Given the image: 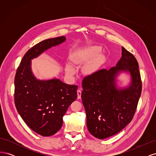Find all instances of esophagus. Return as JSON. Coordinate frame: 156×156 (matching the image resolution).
I'll return each mask as SVG.
<instances>
[{"mask_svg": "<svg viewBox=\"0 0 156 156\" xmlns=\"http://www.w3.org/2000/svg\"><path fill=\"white\" fill-rule=\"evenodd\" d=\"M77 98L80 99L81 98V88H79L77 90Z\"/></svg>", "mask_w": 156, "mask_h": 156, "instance_id": "34e87169", "label": "esophagus"}]
</instances>
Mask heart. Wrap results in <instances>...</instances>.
Wrapping results in <instances>:
<instances>
[{
	"label": "heart",
	"mask_w": 156,
	"mask_h": 156,
	"mask_svg": "<svg viewBox=\"0 0 156 156\" xmlns=\"http://www.w3.org/2000/svg\"><path fill=\"white\" fill-rule=\"evenodd\" d=\"M84 56H85V55H82L81 53H80L76 58L73 59V61L75 63H77L80 62V61H81ZM66 71L67 73L68 74H73L75 72V69L71 64H67L66 66Z\"/></svg>",
	"instance_id": "obj_1"
}]
</instances>
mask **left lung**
Here are the masks:
<instances>
[{
	"label": "left lung",
	"instance_id": "obj_1",
	"mask_svg": "<svg viewBox=\"0 0 156 156\" xmlns=\"http://www.w3.org/2000/svg\"><path fill=\"white\" fill-rule=\"evenodd\" d=\"M125 73L130 81L119 87L117 79ZM81 98L88 131L103 139L119 133L133 119L141 94L142 83L135 56L122 47V57L116 66L102 69L85 77Z\"/></svg>",
	"mask_w": 156,
	"mask_h": 156
}]
</instances>
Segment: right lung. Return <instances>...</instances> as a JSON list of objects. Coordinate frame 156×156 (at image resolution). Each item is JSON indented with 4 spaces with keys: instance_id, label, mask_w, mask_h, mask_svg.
<instances>
[{
    "instance_id": "add662e5",
    "label": "right lung",
    "mask_w": 156,
    "mask_h": 156,
    "mask_svg": "<svg viewBox=\"0 0 156 156\" xmlns=\"http://www.w3.org/2000/svg\"><path fill=\"white\" fill-rule=\"evenodd\" d=\"M66 40L65 36H60L32 47L21 60L14 81L18 113L32 130L44 136H51L60 130L68 108L77 99L78 87L56 78L37 79L32 72L31 61Z\"/></svg>"
}]
</instances>
